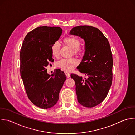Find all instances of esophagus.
<instances>
[{"mask_svg": "<svg viewBox=\"0 0 135 135\" xmlns=\"http://www.w3.org/2000/svg\"><path fill=\"white\" fill-rule=\"evenodd\" d=\"M64 73H65V74L66 75V77H67L68 78L70 77V74L68 72H67V71H65V72H64Z\"/></svg>", "mask_w": 135, "mask_h": 135, "instance_id": "34e87169", "label": "esophagus"}]
</instances>
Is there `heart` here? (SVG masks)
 I'll return each mask as SVG.
<instances>
[{
  "instance_id": "heart-1",
  "label": "heart",
  "mask_w": 135,
  "mask_h": 135,
  "mask_svg": "<svg viewBox=\"0 0 135 135\" xmlns=\"http://www.w3.org/2000/svg\"><path fill=\"white\" fill-rule=\"evenodd\" d=\"M63 43L72 50L74 54H81L83 50L80 46V42L78 38L74 36H68L64 38ZM51 50L52 55L55 57H57L60 54V44L58 42H54L51 46ZM78 64V61L74 58L62 59L57 62V66L63 70L70 71Z\"/></svg>"
}]
</instances>
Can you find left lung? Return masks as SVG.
Here are the masks:
<instances>
[{"instance_id": "8db88e82", "label": "left lung", "mask_w": 135, "mask_h": 135, "mask_svg": "<svg viewBox=\"0 0 135 135\" xmlns=\"http://www.w3.org/2000/svg\"><path fill=\"white\" fill-rule=\"evenodd\" d=\"M70 34L85 42L84 54L77 69L86 77L82 79L75 74L71 77L75 81L79 103L92 108L104 100L112 84L113 59L110 44L99 29L90 26L73 27Z\"/></svg>"}]
</instances>
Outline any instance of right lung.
Wrapping results in <instances>:
<instances>
[{
    "instance_id": "add662e5",
    "label": "right lung",
    "mask_w": 135,
    "mask_h": 135,
    "mask_svg": "<svg viewBox=\"0 0 135 135\" xmlns=\"http://www.w3.org/2000/svg\"><path fill=\"white\" fill-rule=\"evenodd\" d=\"M62 34V29L59 27L35 28L25 37L20 52L21 76L27 95L34 105L43 109L57 103L66 79L59 69L52 77L46 69L53 61L51 46Z\"/></svg>"
}]
</instances>
